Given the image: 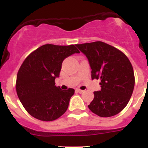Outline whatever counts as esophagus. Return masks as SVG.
<instances>
[{
	"instance_id": "1",
	"label": "esophagus",
	"mask_w": 148,
	"mask_h": 148,
	"mask_svg": "<svg viewBox=\"0 0 148 148\" xmlns=\"http://www.w3.org/2000/svg\"><path fill=\"white\" fill-rule=\"evenodd\" d=\"M76 91H77V92H79V93H80V94L83 93V92H84V90H82V89H77V90H76Z\"/></svg>"
}]
</instances>
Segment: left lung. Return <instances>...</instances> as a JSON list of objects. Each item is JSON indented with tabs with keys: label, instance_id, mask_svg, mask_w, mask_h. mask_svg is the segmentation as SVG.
I'll return each instance as SVG.
<instances>
[{
	"label": "left lung",
	"instance_id": "8db88e82",
	"mask_svg": "<svg viewBox=\"0 0 148 148\" xmlns=\"http://www.w3.org/2000/svg\"><path fill=\"white\" fill-rule=\"evenodd\" d=\"M86 56L92 69V79H100L101 90L88 107L102 117L116 115L127 106L135 86L132 66L126 55L102 41L77 44Z\"/></svg>",
	"mask_w": 148,
	"mask_h": 148
}]
</instances>
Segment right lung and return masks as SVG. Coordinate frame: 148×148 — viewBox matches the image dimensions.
<instances>
[{"label": "right lung", "mask_w": 148, "mask_h": 148, "mask_svg": "<svg viewBox=\"0 0 148 148\" xmlns=\"http://www.w3.org/2000/svg\"><path fill=\"white\" fill-rule=\"evenodd\" d=\"M79 53L74 45L45 44L30 53L18 71L16 89L23 107L32 117L53 121L65 113L74 89L62 90L55 85L63 61Z\"/></svg>", "instance_id": "right-lung-1"}]
</instances>
